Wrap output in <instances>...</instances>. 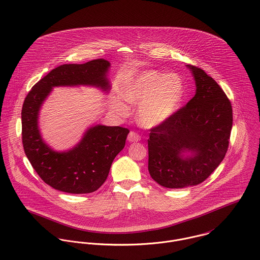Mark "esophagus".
Listing matches in <instances>:
<instances>
[{"label": "esophagus", "mask_w": 260, "mask_h": 260, "mask_svg": "<svg viewBox=\"0 0 260 260\" xmlns=\"http://www.w3.org/2000/svg\"><path fill=\"white\" fill-rule=\"evenodd\" d=\"M127 141L129 143H137L141 141V136L136 132H131L127 136Z\"/></svg>", "instance_id": "obj_1"}]
</instances>
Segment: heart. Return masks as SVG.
<instances>
[{
  "label": "heart",
  "instance_id": "b5f03b06",
  "mask_svg": "<svg viewBox=\"0 0 260 260\" xmlns=\"http://www.w3.org/2000/svg\"><path fill=\"white\" fill-rule=\"evenodd\" d=\"M183 91V83L178 75L146 71L125 84L122 96L127 103L139 106V123L151 128L165 123L175 114ZM114 105L120 113H127L126 105L119 98L114 100Z\"/></svg>",
  "mask_w": 260,
  "mask_h": 260
}]
</instances>
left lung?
<instances>
[{
  "label": "left lung",
  "instance_id": "left-lung-1",
  "mask_svg": "<svg viewBox=\"0 0 260 260\" xmlns=\"http://www.w3.org/2000/svg\"><path fill=\"white\" fill-rule=\"evenodd\" d=\"M194 96L165 123L150 128L148 172L168 188L202 183L220 165L230 144L232 108L219 85L194 66Z\"/></svg>",
  "mask_w": 260,
  "mask_h": 260
}]
</instances>
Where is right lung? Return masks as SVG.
<instances>
[{
  "label": "right lung",
  "mask_w": 260,
  "mask_h": 260,
  "mask_svg": "<svg viewBox=\"0 0 260 260\" xmlns=\"http://www.w3.org/2000/svg\"><path fill=\"white\" fill-rule=\"evenodd\" d=\"M111 62L96 58L85 63L61 64L40 80L25 99L22 109V140L25 153L40 177L68 193H89L106 181L129 131L96 124L88 127L80 143L66 151L54 150L43 140L38 119L45 100L55 87L91 86L111 88L107 74Z\"/></svg>",
  "instance_id": "add662e5"
}]
</instances>
